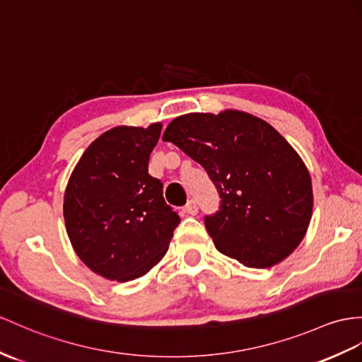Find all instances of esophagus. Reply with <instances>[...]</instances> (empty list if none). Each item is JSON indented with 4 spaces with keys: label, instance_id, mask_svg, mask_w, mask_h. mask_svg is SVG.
I'll use <instances>...</instances> for the list:
<instances>
[{
    "label": "esophagus",
    "instance_id": "obj_1",
    "mask_svg": "<svg viewBox=\"0 0 362 362\" xmlns=\"http://www.w3.org/2000/svg\"><path fill=\"white\" fill-rule=\"evenodd\" d=\"M184 211H186V214H189V215H197L198 214L197 202L193 201V199H190L187 204H186V207H184Z\"/></svg>",
    "mask_w": 362,
    "mask_h": 362
}]
</instances>
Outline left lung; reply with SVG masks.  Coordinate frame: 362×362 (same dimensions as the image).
Masks as SVG:
<instances>
[{
	"label": "left lung",
	"instance_id": "8db88e82",
	"mask_svg": "<svg viewBox=\"0 0 362 362\" xmlns=\"http://www.w3.org/2000/svg\"><path fill=\"white\" fill-rule=\"evenodd\" d=\"M163 141L199 163L215 182L221 209L204 223L223 255L269 269L303 241L313 210L310 173L267 121L232 109L187 113L165 127Z\"/></svg>",
	"mask_w": 362,
	"mask_h": 362
}]
</instances>
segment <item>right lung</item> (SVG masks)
Returning <instances> with one entry per match:
<instances>
[{"mask_svg":"<svg viewBox=\"0 0 362 362\" xmlns=\"http://www.w3.org/2000/svg\"><path fill=\"white\" fill-rule=\"evenodd\" d=\"M148 127L118 126L96 138L79 158L64 192L70 244L87 267L127 283L144 276L169 249L180 216L148 175V158L161 135Z\"/></svg>","mask_w":362,"mask_h":362,"instance_id":"1","label":"right lung"}]
</instances>
